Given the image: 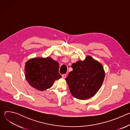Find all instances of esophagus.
<instances>
[{"mask_svg": "<svg viewBox=\"0 0 130 130\" xmlns=\"http://www.w3.org/2000/svg\"><path fill=\"white\" fill-rule=\"evenodd\" d=\"M62 77L63 79H65L67 77V75H66V74H63V75H62Z\"/></svg>", "mask_w": 130, "mask_h": 130, "instance_id": "1", "label": "esophagus"}]
</instances>
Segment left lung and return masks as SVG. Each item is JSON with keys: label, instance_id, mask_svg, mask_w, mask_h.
Listing matches in <instances>:
<instances>
[{"label": "left lung", "instance_id": "obj_1", "mask_svg": "<svg viewBox=\"0 0 130 130\" xmlns=\"http://www.w3.org/2000/svg\"><path fill=\"white\" fill-rule=\"evenodd\" d=\"M66 81L72 96L79 100L94 97L101 87L105 78L102 65L87 55L83 61L80 60L71 66Z\"/></svg>", "mask_w": 130, "mask_h": 130}]
</instances>
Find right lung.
Returning <instances> with one entry per match:
<instances>
[{
  "label": "right lung",
  "mask_w": 130,
  "mask_h": 130,
  "mask_svg": "<svg viewBox=\"0 0 130 130\" xmlns=\"http://www.w3.org/2000/svg\"><path fill=\"white\" fill-rule=\"evenodd\" d=\"M59 63L51 57H37L25 63L26 80L32 87L40 91L50 88L62 76L59 72Z\"/></svg>",
  "instance_id": "add662e5"
}]
</instances>
